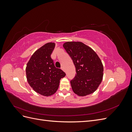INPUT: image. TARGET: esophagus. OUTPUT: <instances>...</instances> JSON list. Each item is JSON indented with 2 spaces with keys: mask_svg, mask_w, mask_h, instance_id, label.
I'll list each match as a JSON object with an SVG mask.
<instances>
[{
  "mask_svg": "<svg viewBox=\"0 0 132 132\" xmlns=\"http://www.w3.org/2000/svg\"><path fill=\"white\" fill-rule=\"evenodd\" d=\"M61 69H62V70H63V71H65V69H64V68L63 67H61Z\"/></svg>",
  "mask_w": 132,
  "mask_h": 132,
  "instance_id": "1",
  "label": "esophagus"
}]
</instances>
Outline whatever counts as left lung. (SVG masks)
I'll return each mask as SVG.
<instances>
[{"label":"left lung","mask_w":132,"mask_h":132,"mask_svg":"<svg viewBox=\"0 0 132 132\" xmlns=\"http://www.w3.org/2000/svg\"><path fill=\"white\" fill-rule=\"evenodd\" d=\"M63 47L75 67V77L70 80L74 93L84 96L97 89L102 81L103 67L95 52L80 42H67Z\"/></svg>","instance_id":"obj_1"}]
</instances>
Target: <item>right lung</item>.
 I'll return each mask as SVG.
<instances>
[{"instance_id": "right-lung-1", "label": "right lung", "mask_w": 132, "mask_h": 132, "mask_svg": "<svg viewBox=\"0 0 132 132\" xmlns=\"http://www.w3.org/2000/svg\"><path fill=\"white\" fill-rule=\"evenodd\" d=\"M55 43L50 42L39 48L27 64V81L36 93L46 96L54 94L58 89L60 80L65 76L61 69L55 67L51 55Z\"/></svg>"}]
</instances>
